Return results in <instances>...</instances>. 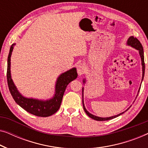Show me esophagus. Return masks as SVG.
<instances>
[{
    "label": "esophagus",
    "mask_w": 148,
    "mask_h": 148,
    "mask_svg": "<svg viewBox=\"0 0 148 148\" xmlns=\"http://www.w3.org/2000/svg\"><path fill=\"white\" fill-rule=\"evenodd\" d=\"M86 68L84 64H79L77 66V73L79 76L84 75L85 73V72H86Z\"/></svg>",
    "instance_id": "esophagus-1"
}]
</instances>
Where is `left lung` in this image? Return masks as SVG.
Here are the masks:
<instances>
[{"label": "left lung", "instance_id": "8db88e82", "mask_svg": "<svg viewBox=\"0 0 148 148\" xmlns=\"http://www.w3.org/2000/svg\"><path fill=\"white\" fill-rule=\"evenodd\" d=\"M127 44L128 46H130L131 47L135 48V49L139 51V56H140L141 57V65H142V79H141V82H142V81L143 79V77H144V73H145V62H144V53H143V46L141 45V44L140 43V42L136 38H134L133 36H131V37L129 38L128 40H127ZM83 83L84 84H86V79H84V80H83ZM141 86V85H140ZM140 88L141 87L139 88V90H138V93L139 92V90H140ZM84 88H82V97H83V99H82V102H83V106H84V109L85 110V112L87 114H88V116H90V118H92V119H94V120H96V121H108V120H110V119H114L116 118V117L120 116L122 114H123L125 112H126L127 110H129V108H130V106L129 108H127L126 110L124 111V112L120 113V114H117V115H114V116H110V117H99V116H95V115L91 114L88 112V110H86V107H85V105H84ZM138 93H137V96H138Z\"/></svg>", "mask_w": 148, "mask_h": 148}]
</instances>
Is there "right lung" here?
I'll return each instance as SVG.
<instances>
[{"instance_id":"add662e5","label":"right lung","mask_w":148,"mask_h":148,"mask_svg":"<svg viewBox=\"0 0 148 148\" xmlns=\"http://www.w3.org/2000/svg\"><path fill=\"white\" fill-rule=\"evenodd\" d=\"M15 43L13 44L10 48L9 54L7 59V83L11 94L14 100L22 108L30 114L38 116L47 117L54 114L60 108L62 97L66 86L71 82L77 77V73L75 67L71 69L60 74L57 78L55 85V92L53 97L49 100H38L35 98H26L22 96L18 91L17 87L13 82L11 74V57L13 47Z\"/></svg>"}]
</instances>
